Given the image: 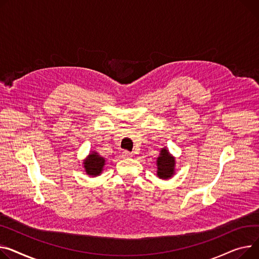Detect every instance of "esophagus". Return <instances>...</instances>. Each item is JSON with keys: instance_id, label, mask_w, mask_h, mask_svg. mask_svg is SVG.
<instances>
[{"instance_id": "34e87169", "label": "esophagus", "mask_w": 259, "mask_h": 259, "mask_svg": "<svg viewBox=\"0 0 259 259\" xmlns=\"http://www.w3.org/2000/svg\"><path fill=\"white\" fill-rule=\"evenodd\" d=\"M122 156H123V157H126V158H129V157L132 156V153L129 152V151H123V152H122Z\"/></svg>"}]
</instances>
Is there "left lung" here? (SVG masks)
<instances>
[{
    "label": "left lung",
    "instance_id": "obj_1",
    "mask_svg": "<svg viewBox=\"0 0 259 259\" xmlns=\"http://www.w3.org/2000/svg\"><path fill=\"white\" fill-rule=\"evenodd\" d=\"M157 176L160 179H168L175 174V158L169 154L166 148L160 150L157 158Z\"/></svg>",
    "mask_w": 259,
    "mask_h": 259
}]
</instances>
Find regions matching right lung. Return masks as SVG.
<instances>
[{"label":"right lung","mask_w":259,"mask_h":259,"mask_svg":"<svg viewBox=\"0 0 259 259\" xmlns=\"http://www.w3.org/2000/svg\"><path fill=\"white\" fill-rule=\"evenodd\" d=\"M83 164L86 174L96 177L102 173L103 167L105 165V159L100 156L97 152H93L83 161Z\"/></svg>","instance_id":"add662e5"}]
</instances>
